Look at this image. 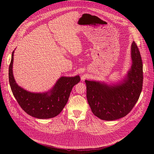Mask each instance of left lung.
<instances>
[{"label": "left lung", "instance_id": "obj_1", "mask_svg": "<svg viewBox=\"0 0 154 154\" xmlns=\"http://www.w3.org/2000/svg\"><path fill=\"white\" fill-rule=\"evenodd\" d=\"M132 65L123 82L107 85L85 80L87 98L92 113L102 120L112 121L127 116L136 105L143 87V62L135 42L131 48Z\"/></svg>", "mask_w": 154, "mask_h": 154}]
</instances>
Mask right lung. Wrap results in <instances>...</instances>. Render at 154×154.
<instances>
[{
	"instance_id": "add662e5",
	"label": "right lung",
	"mask_w": 154,
	"mask_h": 154,
	"mask_svg": "<svg viewBox=\"0 0 154 154\" xmlns=\"http://www.w3.org/2000/svg\"><path fill=\"white\" fill-rule=\"evenodd\" d=\"M13 53L9 67V82L13 96L26 112L38 119L52 118L61 112L69 100L72 87L80 81L79 76L61 77L49 92L32 93L18 86L13 74Z\"/></svg>"
}]
</instances>
